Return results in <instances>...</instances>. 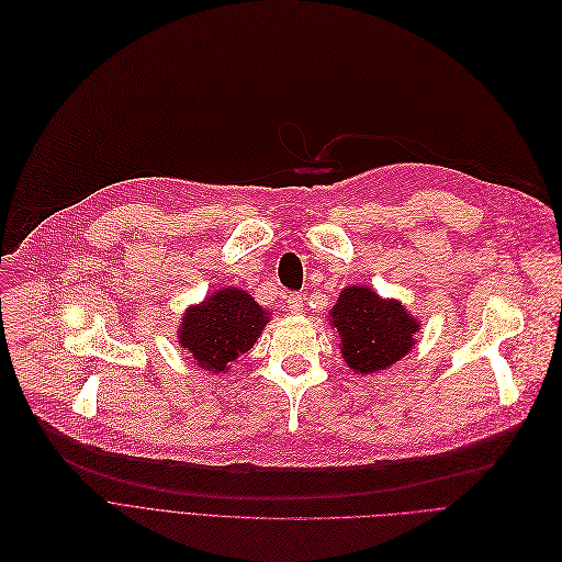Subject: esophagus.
Instances as JSON below:
<instances>
[{
  "mask_svg": "<svg viewBox=\"0 0 562 562\" xmlns=\"http://www.w3.org/2000/svg\"><path fill=\"white\" fill-rule=\"evenodd\" d=\"M285 308L292 313V315H302L304 313V300L300 295H290L285 300Z\"/></svg>",
  "mask_w": 562,
  "mask_h": 562,
  "instance_id": "obj_1",
  "label": "esophagus"
}]
</instances>
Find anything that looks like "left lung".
<instances>
[{
	"mask_svg": "<svg viewBox=\"0 0 562 562\" xmlns=\"http://www.w3.org/2000/svg\"><path fill=\"white\" fill-rule=\"evenodd\" d=\"M340 357L357 375H375L405 359L418 340L420 319L397 300L380 297L370 285H347L329 308Z\"/></svg>",
	"mask_w": 562,
	"mask_h": 562,
	"instance_id": "1",
	"label": "left lung"
}]
</instances>
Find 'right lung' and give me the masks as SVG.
I'll return each instance as SVG.
<instances>
[{"label":"right lung","instance_id":"1","mask_svg":"<svg viewBox=\"0 0 562 562\" xmlns=\"http://www.w3.org/2000/svg\"><path fill=\"white\" fill-rule=\"evenodd\" d=\"M272 313L265 311L247 290L222 288L182 313L178 342L203 370L228 372L231 363L249 352Z\"/></svg>","mask_w":562,"mask_h":562}]
</instances>
